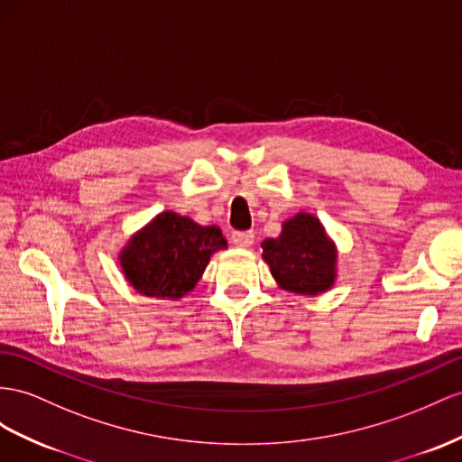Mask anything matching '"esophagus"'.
<instances>
[{
	"label": "esophagus",
	"instance_id": "1",
	"mask_svg": "<svg viewBox=\"0 0 462 462\" xmlns=\"http://www.w3.org/2000/svg\"><path fill=\"white\" fill-rule=\"evenodd\" d=\"M232 244L236 247H250L254 245V232H234Z\"/></svg>",
	"mask_w": 462,
	"mask_h": 462
}]
</instances>
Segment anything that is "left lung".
I'll return each instance as SVG.
<instances>
[{
  "label": "left lung",
  "instance_id": "left-lung-1",
  "mask_svg": "<svg viewBox=\"0 0 462 462\" xmlns=\"http://www.w3.org/2000/svg\"><path fill=\"white\" fill-rule=\"evenodd\" d=\"M263 262L282 291L316 297L334 287L337 277V247L322 222L299 212L282 222L277 238L262 242Z\"/></svg>",
  "mask_w": 462,
  "mask_h": 462
}]
</instances>
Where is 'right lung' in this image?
Returning a JSON list of instances; mask_svg holds the SVG:
<instances>
[{
  "label": "right lung",
  "instance_id": "1",
  "mask_svg": "<svg viewBox=\"0 0 462 462\" xmlns=\"http://www.w3.org/2000/svg\"><path fill=\"white\" fill-rule=\"evenodd\" d=\"M226 247L218 226H200L189 217L163 210L128 240L118 262L136 292L180 300L203 277L210 255Z\"/></svg>",
  "mask_w": 462,
  "mask_h": 462
}]
</instances>
